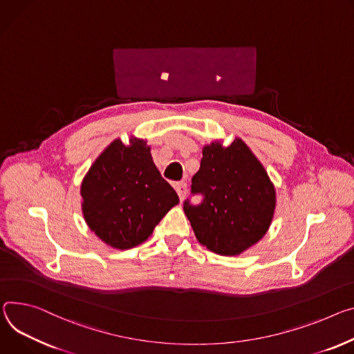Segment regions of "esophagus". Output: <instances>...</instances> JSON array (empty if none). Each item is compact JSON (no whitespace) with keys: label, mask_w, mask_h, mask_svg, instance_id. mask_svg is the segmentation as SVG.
Masks as SVG:
<instances>
[{"label":"esophagus","mask_w":354,"mask_h":354,"mask_svg":"<svg viewBox=\"0 0 354 354\" xmlns=\"http://www.w3.org/2000/svg\"><path fill=\"white\" fill-rule=\"evenodd\" d=\"M174 186H175V190H176V194H178V196H179V199L183 201L185 196H186V192H187V185H186V182H178V183H175Z\"/></svg>","instance_id":"esophagus-1"}]
</instances>
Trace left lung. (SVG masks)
Here are the masks:
<instances>
[{"mask_svg":"<svg viewBox=\"0 0 354 354\" xmlns=\"http://www.w3.org/2000/svg\"><path fill=\"white\" fill-rule=\"evenodd\" d=\"M192 194L205 196L199 206L183 203L198 241L220 255H239L268 232L277 207V192L264 165L236 137L230 145L212 141L202 149Z\"/></svg>","mask_w":354,"mask_h":354,"instance_id":"left-lung-1","label":"left lung"}]
</instances>
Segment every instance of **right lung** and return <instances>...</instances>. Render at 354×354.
I'll return each mask as SVG.
<instances>
[{"instance_id": "1", "label": "right lung", "mask_w": 354, "mask_h": 354, "mask_svg": "<svg viewBox=\"0 0 354 354\" xmlns=\"http://www.w3.org/2000/svg\"><path fill=\"white\" fill-rule=\"evenodd\" d=\"M82 213L104 244L128 250L152 234L179 203L174 187L155 167L147 140H114L95 158L80 186Z\"/></svg>"}]
</instances>
